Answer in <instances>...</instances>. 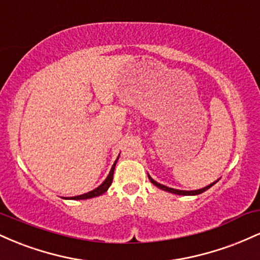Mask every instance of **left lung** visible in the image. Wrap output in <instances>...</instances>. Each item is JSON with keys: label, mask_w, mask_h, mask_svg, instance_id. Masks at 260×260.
Wrapping results in <instances>:
<instances>
[{"label": "left lung", "mask_w": 260, "mask_h": 260, "mask_svg": "<svg viewBox=\"0 0 260 260\" xmlns=\"http://www.w3.org/2000/svg\"><path fill=\"white\" fill-rule=\"evenodd\" d=\"M148 177H149V180H150L151 183L155 184V186H156V187H159L160 189H164V190H166V192L174 193V194H178V196H197V194H201V193L205 192V190L209 189V188H210L211 186H214V184H215L216 182H217V181H216V182H214V183L209 184V186L204 187V188H202V189H198V190H180V189H174V188H169V187L164 186V184L157 183V182H156V181H154L153 178H151L150 176H149V175H148Z\"/></svg>", "instance_id": "8db88e82"}]
</instances>
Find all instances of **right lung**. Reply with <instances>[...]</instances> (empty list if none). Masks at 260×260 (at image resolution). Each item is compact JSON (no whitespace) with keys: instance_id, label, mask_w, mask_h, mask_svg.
Returning <instances> with one entry per match:
<instances>
[{"instance_id":"right-lung-1","label":"right lung","mask_w":260,"mask_h":260,"mask_svg":"<svg viewBox=\"0 0 260 260\" xmlns=\"http://www.w3.org/2000/svg\"><path fill=\"white\" fill-rule=\"evenodd\" d=\"M118 160V157H117ZM117 160L115 161V164L112 165V169L111 171H110L109 176H107V178L105 181L103 182V184H100L99 187L95 188L94 190H91V192H88L85 193V194H82V196H77V197H71L70 199H74V201H78V199H88V198H94V197H98V196H101L103 193H105L107 189H109V187L111 186L112 183V180H113V170H115V166H116V162H117ZM68 199V198H67Z\"/></svg>"}]
</instances>
